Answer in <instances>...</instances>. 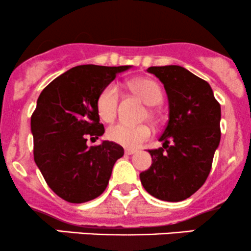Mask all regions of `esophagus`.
I'll use <instances>...</instances> for the list:
<instances>
[{
	"label": "esophagus",
	"instance_id": "1",
	"mask_svg": "<svg viewBox=\"0 0 251 251\" xmlns=\"http://www.w3.org/2000/svg\"><path fill=\"white\" fill-rule=\"evenodd\" d=\"M135 152H137V150H134V149H125L126 154H133V153H135Z\"/></svg>",
	"mask_w": 251,
	"mask_h": 251
}]
</instances>
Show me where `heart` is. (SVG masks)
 Here are the masks:
<instances>
[{
  "instance_id": "1",
  "label": "heart",
  "mask_w": 251,
  "mask_h": 251,
  "mask_svg": "<svg viewBox=\"0 0 251 251\" xmlns=\"http://www.w3.org/2000/svg\"><path fill=\"white\" fill-rule=\"evenodd\" d=\"M128 87L150 106L158 105L163 99L159 85L151 79L140 77V79L132 80L128 83ZM118 101H119V92L117 85L109 83L100 92L97 99L98 113L102 120L109 123L116 118ZM150 135H151V129L146 125L129 126L125 124H117L111 126L107 131V137L111 142L128 149L138 148L143 142L149 139Z\"/></svg>"
}]
</instances>
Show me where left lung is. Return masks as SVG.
Masks as SVG:
<instances>
[{
	"label": "left lung",
	"instance_id": "8db88e82",
	"mask_svg": "<svg viewBox=\"0 0 251 251\" xmlns=\"http://www.w3.org/2000/svg\"><path fill=\"white\" fill-rule=\"evenodd\" d=\"M164 85L169 122L149 150L151 166L140 172L144 189L158 200L180 201L201 188L210 174L221 140V105L205 80L177 65L149 67Z\"/></svg>",
	"mask_w": 251,
	"mask_h": 251
}]
</instances>
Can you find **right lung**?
<instances>
[{
  "mask_svg": "<svg viewBox=\"0 0 251 251\" xmlns=\"http://www.w3.org/2000/svg\"><path fill=\"white\" fill-rule=\"evenodd\" d=\"M132 66L82 65L54 79L40 94L30 119L34 160L48 186L70 203H85L105 191L114 163L124 155L118 144L102 140L105 128L97 99L117 74Z\"/></svg>",
  "mask_w": 251,
  "mask_h": 251,
  "instance_id": "right-lung-1",
  "label": "right lung"
}]
</instances>
